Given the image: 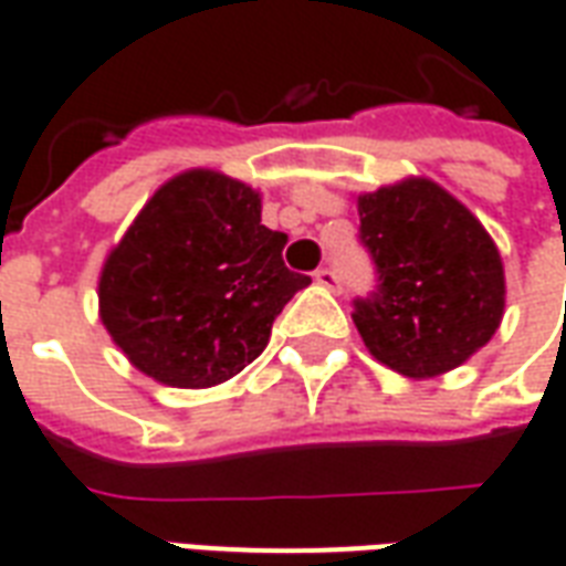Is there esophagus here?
<instances>
[{
	"label": "esophagus",
	"mask_w": 566,
	"mask_h": 566,
	"mask_svg": "<svg viewBox=\"0 0 566 566\" xmlns=\"http://www.w3.org/2000/svg\"><path fill=\"white\" fill-rule=\"evenodd\" d=\"M314 280L319 283V286H326V290L340 292V276L338 271H332V268H316Z\"/></svg>",
	"instance_id": "esophagus-1"
}]
</instances>
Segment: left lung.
Masks as SVG:
<instances>
[{
	"mask_svg": "<svg viewBox=\"0 0 566 566\" xmlns=\"http://www.w3.org/2000/svg\"><path fill=\"white\" fill-rule=\"evenodd\" d=\"M359 243L375 290L354 323L375 359L405 378H436L484 347L503 319V262L472 212L430 179L359 198Z\"/></svg>",
	"mask_w": 566,
	"mask_h": 566,
	"instance_id": "1",
	"label": "left lung"
}]
</instances>
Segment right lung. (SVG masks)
Instances as JSON below:
<instances>
[{
	"instance_id": "right-lung-1",
	"label": "right lung",
	"mask_w": 566,
	"mask_h": 566,
	"mask_svg": "<svg viewBox=\"0 0 566 566\" xmlns=\"http://www.w3.org/2000/svg\"><path fill=\"white\" fill-rule=\"evenodd\" d=\"M250 186L188 170L155 191L99 276V316L127 359L167 387H212L268 347L311 283L283 262Z\"/></svg>"
}]
</instances>
